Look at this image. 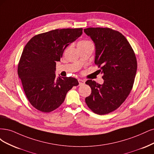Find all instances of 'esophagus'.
Returning a JSON list of instances; mask_svg holds the SVG:
<instances>
[{
	"mask_svg": "<svg viewBox=\"0 0 154 154\" xmlns=\"http://www.w3.org/2000/svg\"><path fill=\"white\" fill-rule=\"evenodd\" d=\"M78 81H79V85H80V86L82 85V84L85 83V81L82 80V79H79Z\"/></svg>",
	"mask_w": 154,
	"mask_h": 154,
	"instance_id": "esophagus-1",
	"label": "esophagus"
}]
</instances>
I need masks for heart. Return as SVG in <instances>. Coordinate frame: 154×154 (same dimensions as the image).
<instances>
[{"instance_id": "b5f03b06", "label": "heart", "mask_w": 154, "mask_h": 154, "mask_svg": "<svg viewBox=\"0 0 154 154\" xmlns=\"http://www.w3.org/2000/svg\"><path fill=\"white\" fill-rule=\"evenodd\" d=\"M88 42H89V41H86V40H83V41H81L80 42H79V43H78V45L86 44V43H88Z\"/></svg>"}]
</instances>
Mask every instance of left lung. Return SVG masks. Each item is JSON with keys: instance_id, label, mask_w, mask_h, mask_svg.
<instances>
[{"instance_id": "left-lung-1", "label": "left lung", "mask_w": 154, "mask_h": 154, "mask_svg": "<svg viewBox=\"0 0 154 154\" xmlns=\"http://www.w3.org/2000/svg\"><path fill=\"white\" fill-rule=\"evenodd\" d=\"M95 46V63L101 66L103 83L92 80L86 84L91 89L85 98L88 107L97 115L116 110L132 90L137 72L135 54L122 34L109 28L84 29Z\"/></svg>"}]
</instances>
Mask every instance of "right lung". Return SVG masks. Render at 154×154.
Returning a JSON list of instances; mask_svg holds the SVG:
<instances>
[{
	"label": "right lung",
	"mask_w": 154,
	"mask_h": 154,
	"mask_svg": "<svg viewBox=\"0 0 154 154\" xmlns=\"http://www.w3.org/2000/svg\"><path fill=\"white\" fill-rule=\"evenodd\" d=\"M82 34V28L55 29L34 36L25 46L18 74L27 99L36 109L55 110L68 91L79 84L74 77H56V70L64 49Z\"/></svg>",
	"instance_id": "add662e5"
}]
</instances>
